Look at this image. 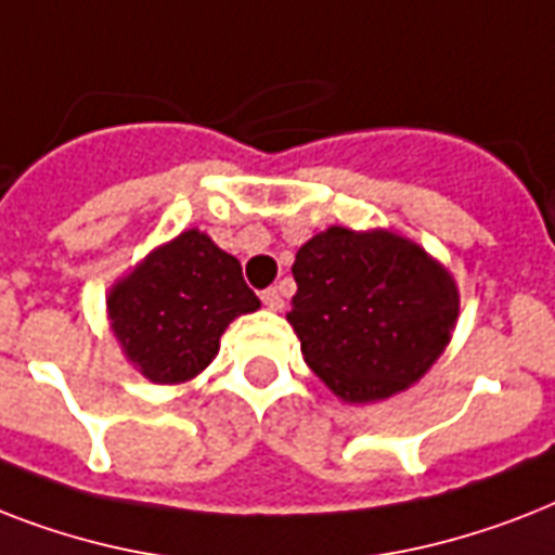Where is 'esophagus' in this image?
Masks as SVG:
<instances>
[{
  "instance_id": "34e87169",
  "label": "esophagus",
  "mask_w": 555,
  "mask_h": 555,
  "mask_svg": "<svg viewBox=\"0 0 555 555\" xmlns=\"http://www.w3.org/2000/svg\"><path fill=\"white\" fill-rule=\"evenodd\" d=\"M261 302H264L268 311H282V308H285V299L279 294V287H268V291L261 294Z\"/></svg>"
}]
</instances>
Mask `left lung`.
I'll return each mask as SVG.
<instances>
[{
  "label": "left lung",
  "mask_w": 555,
  "mask_h": 555,
  "mask_svg": "<svg viewBox=\"0 0 555 555\" xmlns=\"http://www.w3.org/2000/svg\"><path fill=\"white\" fill-rule=\"evenodd\" d=\"M287 322L308 369L351 405L414 386L447 351L461 294L455 276L395 230L328 227L299 247Z\"/></svg>",
  "instance_id": "obj_1"
}]
</instances>
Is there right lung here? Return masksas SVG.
Segmentation results:
<instances>
[{
  "label": "right lung",
  "instance_id": "obj_1",
  "mask_svg": "<svg viewBox=\"0 0 555 555\" xmlns=\"http://www.w3.org/2000/svg\"><path fill=\"white\" fill-rule=\"evenodd\" d=\"M259 305L238 259L198 227L155 247L106 294L117 346L158 386L198 377L216 360L227 325Z\"/></svg>",
  "mask_w": 555,
  "mask_h": 555
}]
</instances>
